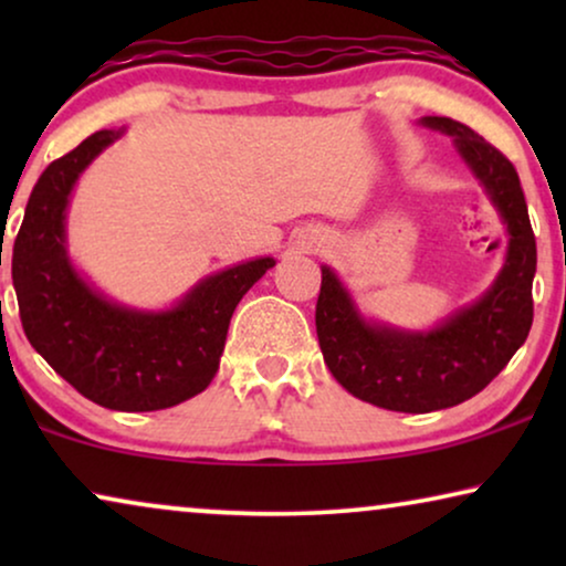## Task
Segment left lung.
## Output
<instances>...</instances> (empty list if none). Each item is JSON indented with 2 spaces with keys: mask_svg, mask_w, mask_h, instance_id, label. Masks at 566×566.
<instances>
[{
  "mask_svg": "<svg viewBox=\"0 0 566 566\" xmlns=\"http://www.w3.org/2000/svg\"><path fill=\"white\" fill-rule=\"evenodd\" d=\"M453 149L505 227V260L490 289L428 329L370 319L329 265H322L316 337L332 376L353 397L391 412H436L484 389L525 343L533 322L536 237L515 167L459 120L424 115Z\"/></svg>",
  "mask_w": 566,
  "mask_h": 566,
  "instance_id": "left-lung-1",
  "label": "left lung"
}]
</instances>
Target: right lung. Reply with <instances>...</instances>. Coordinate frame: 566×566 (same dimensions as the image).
<instances>
[{"label":"right lung","mask_w":566,"mask_h":566,"mask_svg":"<svg viewBox=\"0 0 566 566\" xmlns=\"http://www.w3.org/2000/svg\"><path fill=\"white\" fill-rule=\"evenodd\" d=\"M123 134L97 130L45 167L14 239L12 285L30 345L61 378L99 407L154 412L211 384L231 314L275 260L265 254L223 268L161 308L105 296L69 254L66 213L84 169Z\"/></svg>","instance_id":"1"}]
</instances>
